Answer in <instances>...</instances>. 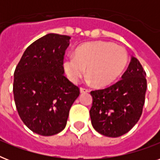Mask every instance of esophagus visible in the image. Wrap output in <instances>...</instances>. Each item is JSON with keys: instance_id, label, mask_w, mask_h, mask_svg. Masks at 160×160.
I'll use <instances>...</instances> for the list:
<instances>
[{"instance_id": "34e87169", "label": "esophagus", "mask_w": 160, "mask_h": 160, "mask_svg": "<svg viewBox=\"0 0 160 160\" xmlns=\"http://www.w3.org/2000/svg\"><path fill=\"white\" fill-rule=\"evenodd\" d=\"M80 92L81 93H87L89 92V90L86 89V88H84V87H80Z\"/></svg>"}]
</instances>
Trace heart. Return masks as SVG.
I'll return each mask as SVG.
<instances>
[{
  "label": "heart",
  "mask_w": 160,
  "mask_h": 160,
  "mask_svg": "<svg viewBox=\"0 0 160 160\" xmlns=\"http://www.w3.org/2000/svg\"><path fill=\"white\" fill-rule=\"evenodd\" d=\"M128 62L126 50L106 41H91L79 46L75 55H67L63 66L72 82L79 80L87 67L89 80L97 85L111 84L121 75Z\"/></svg>",
  "instance_id": "1"
}]
</instances>
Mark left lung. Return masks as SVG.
Listing matches in <instances>:
<instances>
[{
  "label": "left lung",
  "instance_id": "left-lung-1",
  "mask_svg": "<svg viewBox=\"0 0 160 160\" xmlns=\"http://www.w3.org/2000/svg\"><path fill=\"white\" fill-rule=\"evenodd\" d=\"M145 76L141 64L132 57L122 79L109 87L90 92L93 97L90 119L96 131L115 138L126 134L135 125L145 100Z\"/></svg>",
  "mask_w": 160,
  "mask_h": 160
}]
</instances>
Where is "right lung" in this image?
Returning <instances> with one entry per match:
<instances>
[{
	"instance_id": "1",
	"label": "right lung",
	"mask_w": 160,
	"mask_h": 160,
	"mask_svg": "<svg viewBox=\"0 0 160 160\" xmlns=\"http://www.w3.org/2000/svg\"><path fill=\"white\" fill-rule=\"evenodd\" d=\"M70 37L47 34L26 48L14 72L16 109L34 133L54 135L65 129L80 89L64 74V56Z\"/></svg>"
}]
</instances>
